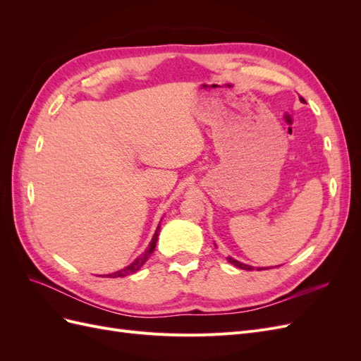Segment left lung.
Masks as SVG:
<instances>
[{
  "instance_id": "obj_1",
  "label": "left lung",
  "mask_w": 361,
  "mask_h": 361,
  "mask_svg": "<svg viewBox=\"0 0 361 361\" xmlns=\"http://www.w3.org/2000/svg\"><path fill=\"white\" fill-rule=\"evenodd\" d=\"M301 101H304L302 97H301ZM227 260L231 262L232 265H235V267H238V268H241V269H247V271H253V269H255V267H250V265L241 264V262H238V260H235V259H232V257H227ZM257 269H262V268H257ZM264 269H265V268H264Z\"/></svg>"
}]
</instances>
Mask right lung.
Segmentation results:
<instances>
[{"label":"right lung","instance_id":"right-lung-1","mask_svg":"<svg viewBox=\"0 0 361 361\" xmlns=\"http://www.w3.org/2000/svg\"><path fill=\"white\" fill-rule=\"evenodd\" d=\"M159 226H158V228H157V232H155V235H154V238H152V243H150V245H149V248L146 250V253L145 255H141L140 257H137L133 264L130 265H128L126 268H123L122 271H117V272H113V274H108L106 277H110V279H116V277H125V276H129V274H134V272H137L141 267H143L145 264H146V260L149 259V256L154 253V250H155V245H157V241H158V235H159Z\"/></svg>","mask_w":361,"mask_h":361}]
</instances>
